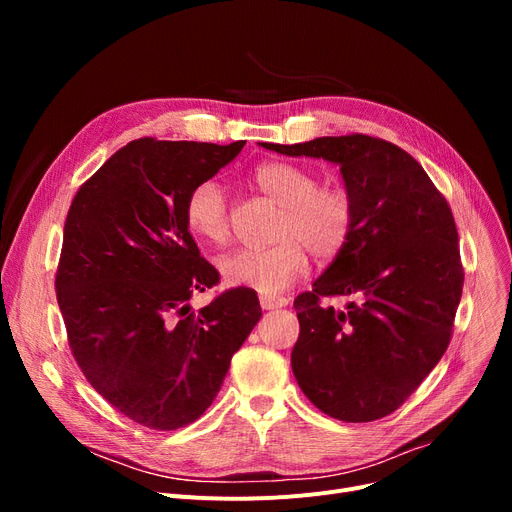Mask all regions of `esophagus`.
<instances>
[{
  "mask_svg": "<svg viewBox=\"0 0 512 512\" xmlns=\"http://www.w3.org/2000/svg\"><path fill=\"white\" fill-rule=\"evenodd\" d=\"M259 305H261L263 311H270V309H282V307H286L288 301L282 299V297H265V294H261V297H259Z\"/></svg>",
  "mask_w": 512,
  "mask_h": 512,
  "instance_id": "esophagus-1",
  "label": "esophagus"
}]
</instances>
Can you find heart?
Wrapping results in <instances>:
<instances>
[{
    "instance_id": "heart-1",
    "label": "heart",
    "mask_w": 512,
    "mask_h": 512,
    "mask_svg": "<svg viewBox=\"0 0 512 512\" xmlns=\"http://www.w3.org/2000/svg\"><path fill=\"white\" fill-rule=\"evenodd\" d=\"M253 184L282 207L274 232L278 242L226 255L220 272L230 286L276 297L305 274L309 251L317 259H332L344 249L355 224V199L346 186L319 184L311 170L292 161H265L255 168ZM184 218L188 230L211 245L230 238L228 199L215 180L193 186Z\"/></svg>"
}]
</instances>
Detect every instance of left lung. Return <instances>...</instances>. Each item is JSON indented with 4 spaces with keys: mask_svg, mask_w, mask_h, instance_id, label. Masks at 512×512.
Masks as SVG:
<instances>
[{
    "mask_svg": "<svg viewBox=\"0 0 512 512\" xmlns=\"http://www.w3.org/2000/svg\"><path fill=\"white\" fill-rule=\"evenodd\" d=\"M261 147L340 166L355 199L351 238L313 290L294 299L301 334L290 365L319 411L346 423L382 419L448 348L465 280L452 211L417 161L382 139ZM321 296L354 301L334 310Z\"/></svg>",
    "mask_w": 512,
    "mask_h": 512,
    "instance_id": "obj_1",
    "label": "left lung"
}]
</instances>
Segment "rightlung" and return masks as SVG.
Masks as SVG:
<instances>
[{
    "instance_id": "add662e5",
    "label": "right lung",
    "mask_w": 512,
    "mask_h": 512,
    "mask_svg": "<svg viewBox=\"0 0 512 512\" xmlns=\"http://www.w3.org/2000/svg\"><path fill=\"white\" fill-rule=\"evenodd\" d=\"M242 147L132 141L70 205L56 292L72 355L112 407L145 427L197 421L261 317L251 288L188 305L220 276L188 232L186 197Z\"/></svg>"
}]
</instances>
